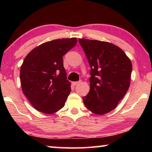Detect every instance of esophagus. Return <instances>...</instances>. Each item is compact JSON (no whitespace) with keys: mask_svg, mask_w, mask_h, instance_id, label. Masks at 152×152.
<instances>
[{"mask_svg":"<svg viewBox=\"0 0 152 152\" xmlns=\"http://www.w3.org/2000/svg\"><path fill=\"white\" fill-rule=\"evenodd\" d=\"M81 82V81H78V82H72V84L74 86H76V85H78V84H79Z\"/></svg>","mask_w":152,"mask_h":152,"instance_id":"1","label":"esophagus"}]
</instances>
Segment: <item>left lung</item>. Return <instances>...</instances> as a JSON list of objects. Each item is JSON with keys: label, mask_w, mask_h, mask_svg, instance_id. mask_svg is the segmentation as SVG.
Returning a JSON list of instances; mask_svg holds the SVG:
<instances>
[{"label": "left lung", "mask_w": 152, "mask_h": 152, "mask_svg": "<svg viewBox=\"0 0 152 152\" xmlns=\"http://www.w3.org/2000/svg\"><path fill=\"white\" fill-rule=\"evenodd\" d=\"M78 42L91 67V89L82 97L84 104L95 114H105L116 108L129 88L132 62L113 43L87 39Z\"/></svg>", "instance_id": "8db88e82"}]
</instances>
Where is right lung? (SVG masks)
<instances>
[{
  "instance_id": "add662e5",
  "label": "right lung",
  "mask_w": 152,
  "mask_h": 152,
  "mask_svg": "<svg viewBox=\"0 0 152 152\" xmlns=\"http://www.w3.org/2000/svg\"><path fill=\"white\" fill-rule=\"evenodd\" d=\"M75 37L43 43L25 57L20 70L22 91L36 110L52 114L63 108L71 92L63 56L76 45Z\"/></svg>"
}]
</instances>
